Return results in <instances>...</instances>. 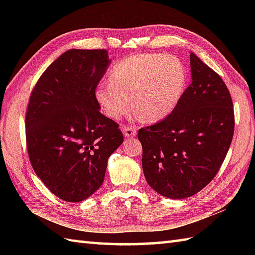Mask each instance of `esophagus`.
Instances as JSON below:
<instances>
[{
    "label": "esophagus",
    "mask_w": 255,
    "mask_h": 255,
    "mask_svg": "<svg viewBox=\"0 0 255 255\" xmlns=\"http://www.w3.org/2000/svg\"><path fill=\"white\" fill-rule=\"evenodd\" d=\"M123 132L125 137H134L137 134V128L134 126H124Z\"/></svg>",
    "instance_id": "obj_1"
}]
</instances>
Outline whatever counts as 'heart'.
<instances>
[{"instance_id": "b5f03b06", "label": "heart", "mask_w": 255, "mask_h": 255, "mask_svg": "<svg viewBox=\"0 0 255 255\" xmlns=\"http://www.w3.org/2000/svg\"><path fill=\"white\" fill-rule=\"evenodd\" d=\"M180 59L163 53H141L119 61L110 71V82L97 86L95 96L105 114L121 118L131 107L145 122H158L177 106L186 84ZM132 100H130V96Z\"/></svg>"}]
</instances>
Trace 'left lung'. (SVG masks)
<instances>
[{"label":"left lung","mask_w":255,"mask_h":255,"mask_svg":"<svg viewBox=\"0 0 255 255\" xmlns=\"http://www.w3.org/2000/svg\"><path fill=\"white\" fill-rule=\"evenodd\" d=\"M192 83L169 116L140 128L145 180L162 196L181 199L208 185L235 131L231 95L220 75L191 53Z\"/></svg>","instance_id":"1"}]
</instances>
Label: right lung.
Listing matches in <instances>:
<instances>
[{"label":"right lung","instance_id":"add662e5","mask_svg":"<svg viewBox=\"0 0 255 255\" xmlns=\"http://www.w3.org/2000/svg\"><path fill=\"white\" fill-rule=\"evenodd\" d=\"M110 62L104 49H70L45 70L29 97L25 127L31 166L52 194L69 203L101 187L108 158L124 141L95 96Z\"/></svg>","mask_w":255,"mask_h":255}]
</instances>
